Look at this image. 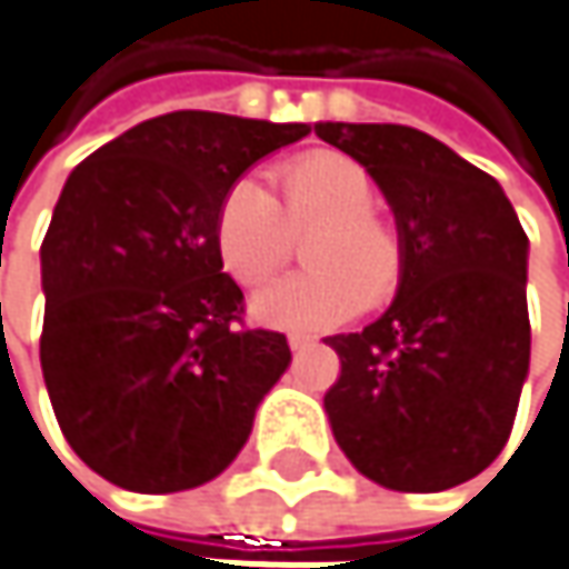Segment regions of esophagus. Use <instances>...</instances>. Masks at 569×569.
Wrapping results in <instances>:
<instances>
[{"label": "esophagus", "instance_id": "1", "mask_svg": "<svg viewBox=\"0 0 569 569\" xmlns=\"http://www.w3.org/2000/svg\"><path fill=\"white\" fill-rule=\"evenodd\" d=\"M289 348L292 353H306L316 348V338H309V335H289Z\"/></svg>", "mask_w": 569, "mask_h": 569}]
</instances>
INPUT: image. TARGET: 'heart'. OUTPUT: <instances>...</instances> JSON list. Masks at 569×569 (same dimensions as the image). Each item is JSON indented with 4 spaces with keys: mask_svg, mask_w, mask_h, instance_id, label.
I'll return each mask as SVG.
<instances>
[{
    "mask_svg": "<svg viewBox=\"0 0 569 569\" xmlns=\"http://www.w3.org/2000/svg\"><path fill=\"white\" fill-rule=\"evenodd\" d=\"M280 202L244 177L224 189L216 248L238 283H257L289 253V228L315 224L302 244L309 270L286 273L251 296V316L270 328L312 331L351 318L363 299L380 302L399 283V241L373 216L377 186L348 153L316 151L273 170Z\"/></svg>",
    "mask_w": 569,
    "mask_h": 569,
    "instance_id": "heart-1",
    "label": "heart"
}]
</instances>
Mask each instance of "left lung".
Returning <instances> with one entry per match:
<instances>
[{
	"label": "left lung",
	"instance_id": "8db88e82",
	"mask_svg": "<svg viewBox=\"0 0 569 569\" xmlns=\"http://www.w3.org/2000/svg\"><path fill=\"white\" fill-rule=\"evenodd\" d=\"M316 134L380 186L399 286L363 331L335 335L325 396L338 448L386 489L438 492L483 473L528 380V238L502 186L406 124L318 121Z\"/></svg>",
	"mask_w": 569,
	"mask_h": 569
}]
</instances>
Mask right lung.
I'll list each match as a JSON object with an SVG mask.
<instances>
[{"label": "right lung", "instance_id": "obj_1", "mask_svg": "<svg viewBox=\"0 0 569 569\" xmlns=\"http://www.w3.org/2000/svg\"><path fill=\"white\" fill-rule=\"evenodd\" d=\"M306 134L296 121L170 112L67 177L41 244V370L63 438L109 483L196 489L248 445L292 353L280 331L241 328L216 212L260 157Z\"/></svg>", "mask_w": 569, "mask_h": 569}]
</instances>
